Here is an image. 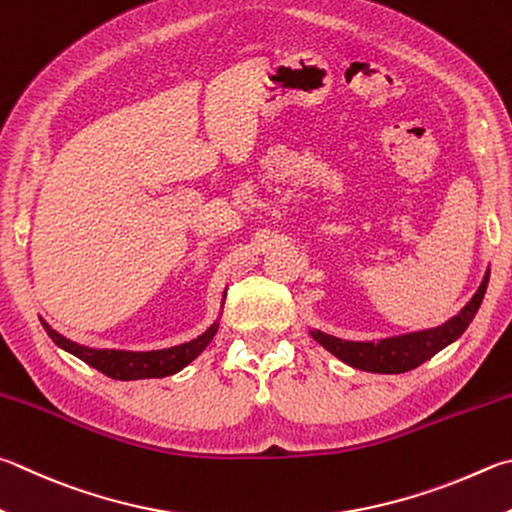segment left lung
<instances>
[{
	"label": "left lung",
	"mask_w": 512,
	"mask_h": 512,
	"mask_svg": "<svg viewBox=\"0 0 512 512\" xmlns=\"http://www.w3.org/2000/svg\"><path fill=\"white\" fill-rule=\"evenodd\" d=\"M488 277L490 271L483 277L479 291L472 295V300L463 306L459 315H454L452 320L436 329L407 333V336L385 338L378 342L340 340L336 336H327V333H322L318 329H313L311 336L313 340H318L324 349L331 351L333 356L347 362L351 367L371 371V374H403V371H410L416 369L418 365H423L425 360H430L441 349L461 338V333L468 329V324L475 318L483 302V295H486L488 288Z\"/></svg>",
	"instance_id": "left-lung-1"
}]
</instances>
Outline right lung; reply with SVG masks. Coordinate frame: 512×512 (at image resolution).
Returning <instances> with one entry per match:
<instances>
[{
    "label": "right lung",
    "mask_w": 512,
    "mask_h": 512,
    "mask_svg": "<svg viewBox=\"0 0 512 512\" xmlns=\"http://www.w3.org/2000/svg\"><path fill=\"white\" fill-rule=\"evenodd\" d=\"M42 327L60 349L73 353V356L80 358L82 362H87L89 367L102 371L105 376L116 378V380H141V378L172 376L176 371H181L185 365H190V362L210 345V340L215 338L219 322L212 324L208 331H203L199 338L183 342V345H176L170 349H156V351L91 349V347H82L69 338H64L62 333L51 329L44 320H42Z\"/></svg>",
    "instance_id": "add662e5"
}]
</instances>
